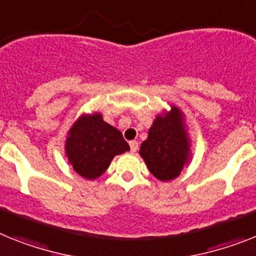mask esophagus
Wrapping results in <instances>:
<instances>
[{"mask_svg":"<svg viewBox=\"0 0 256 256\" xmlns=\"http://www.w3.org/2000/svg\"><path fill=\"white\" fill-rule=\"evenodd\" d=\"M138 142L136 140H132L130 142V150H132V152H136V150H138Z\"/></svg>","mask_w":256,"mask_h":256,"instance_id":"34e87169","label":"esophagus"}]
</instances>
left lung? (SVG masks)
I'll list each match as a JSON object with an SVG mask.
<instances>
[{"instance_id":"left-lung-1","label":"left lung","mask_w":256,"mask_h":256,"mask_svg":"<svg viewBox=\"0 0 256 256\" xmlns=\"http://www.w3.org/2000/svg\"><path fill=\"white\" fill-rule=\"evenodd\" d=\"M190 139L186 132L184 113L176 105L169 112L158 114L140 146L139 154L148 170L158 181L168 182L181 174L191 158Z\"/></svg>"}]
</instances>
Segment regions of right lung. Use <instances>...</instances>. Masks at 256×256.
Here are the masks:
<instances>
[{
  "label": "right lung",
  "mask_w": 256,
  "mask_h": 256,
  "mask_svg": "<svg viewBox=\"0 0 256 256\" xmlns=\"http://www.w3.org/2000/svg\"><path fill=\"white\" fill-rule=\"evenodd\" d=\"M128 150L121 132L106 124L98 112L82 114L68 130L65 143L68 164L86 180L100 177L114 156Z\"/></svg>",
  "instance_id": "right-lung-1"
}]
</instances>
